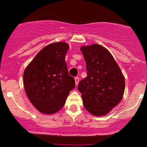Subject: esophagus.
Returning a JSON list of instances; mask_svg holds the SVG:
<instances>
[{
	"label": "esophagus",
	"mask_w": 147,
	"mask_h": 147,
	"mask_svg": "<svg viewBox=\"0 0 147 147\" xmlns=\"http://www.w3.org/2000/svg\"><path fill=\"white\" fill-rule=\"evenodd\" d=\"M75 84H76V86H77V85H78L79 82V77H75Z\"/></svg>",
	"instance_id": "1"
}]
</instances>
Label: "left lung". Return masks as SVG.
Instances as JSON below:
<instances>
[{
	"instance_id": "obj_1",
	"label": "left lung",
	"mask_w": 147,
	"mask_h": 147,
	"mask_svg": "<svg viewBox=\"0 0 147 147\" xmlns=\"http://www.w3.org/2000/svg\"><path fill=\"white\" fill-rule=\"evenodd\" d=\"M86 63L87 77L80 81L85 109L95 116L109 113L122 99L125 80L110 52L99 44L81 48Z\"/></svg>"
}]
</instances>
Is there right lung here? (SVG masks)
I'll return each mask as SVG.
<instances>
[{"mask_svg":"<svg viewBox=\"0 0 147 147\" xmlns=\"http://www.w3.org/2000/svg\"><path fill=\"white\" fill-rule=\"evenodd\" d=\"M69 48L65 42L47 45L25 68L23 83L27 95L39 112L53 114L64 106L75 81L68 75L65 57Z\"/></svg>","mask_w":147,"mask_h":147,"instance_id":"1","label":"right lung"}]
</instances>
